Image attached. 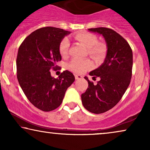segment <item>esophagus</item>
<instances>
[{
	"mask_svg": "<svg viewBox=\"0 0 150 150\" xmlns=\"http://www.w3.org/2000/svg\"><path fill=\"white\" fill-rule=\"evenodd\" d=\"M75 79H76V80H79V79H83V76H81V75L75 74Z\"/></svg>",
	"mask_w": 150,
	"mask_h": 150,
	"instance_id": "esophagus-1",
	"label": "esophagus"
}]
</instances>
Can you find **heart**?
Returning <instances> with one entry per match:
<instances>
[{
  "instance_id": "heart-1",
  "label": "heart",
  "mask_w": 150,
  "mask_h": 150,
  "mask_svg": "<svg viewBox=\"0 0 150 150\" xmlns=\"http://www.w3.org/2000/svg\"><path fill=\"white\" fill-rule=\"evenodd\" d=\"M76 40L87 48L88 54L96 61H100L105 57L106 47L102 43L98 42V38L95 35L90 33H80L74 36ZM69 42L68 39L64 38L59 44V53L65 57L68 52ZM91 67V61L88 59H74L69 63L68 67L70 70L76 73H83Z\"/></svg>"
}]
</instances>
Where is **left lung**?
Returning <instances> with one entry per match:
<instances>
[{"label": "left lung", "mask_w": 150, "mask_h": 150, "mask_svg": "<svg viewBox=\"0 0 150 150\" xmlns=\"http://www.w3.org/2000/svg\"><path fill=\"white\" fill-rule=\"evenodd\" d=\"M88 30L102 35L107 48L104 63L89 72L93 78L100 77V80L93 85L85 76L89 86L81 95L84 107L92 113L100 114L113 108L128 89L132 78V51L126 40L110 28Z\"/></svg>", "instance_id": "left-lung-1"}]
</instances>
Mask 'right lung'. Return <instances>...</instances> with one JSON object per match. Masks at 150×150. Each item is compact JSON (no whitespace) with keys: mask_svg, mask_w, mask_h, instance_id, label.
<instances>
[{"mask_svg":"<svg viewBox=\"0 0 150 150\" xmlns=\"http://www.w3.org/2000/svg\"><path fill=\"white\" fill-rule=\"evenodd\" d=\"M69 33L50 26L39 28L26 37L18 49V81L30 103L43 111L58 108L67 89L75 81L73 74L67 70L58 78L52 77L50 71L61 60L59 44Z\"/></svg>","mask_w":150,"mask_h":150,"instance_id":"1","label":"right lung"}]
</instances>
